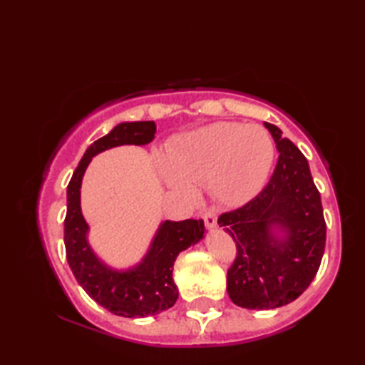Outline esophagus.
<instances>
[{
	"label": "esophagus",
	"mask_w": 365,
	"mask_h": 365,
	"mask_svg": "<svg viewBox=\"0 0 365 365\" xmlns=\"http://www.w3.org/2000/svg\"><path fill=\"white\" fill-rule=\"evenodd\" d=\"M202 218H204V222H205L207 227H215L216 226V212L212 210V208L204 213Z\"/></svg>",
	"instance_id": "34e87169"
}]
</instances>
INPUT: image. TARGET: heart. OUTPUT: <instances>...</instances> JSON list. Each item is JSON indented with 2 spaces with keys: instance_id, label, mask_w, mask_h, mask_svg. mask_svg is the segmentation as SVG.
Instances as JSON below:
<instances>
[{
  "instance_id": "obj_1",
  "label": "heart",
  "mask_w": 365,
  "mask_h": 365,
  "mask_svg": "<svg viewBox=\"0 0 365 365\" xmlns=\"http://www.w3.org/2000/svg\"><path fill=\"white\" fill-rule=\"evenodd\" d=\"M273 158L274 143L263 127L218 122L170 145L165 177L170 187L188 195L192 185L208 182L216 199L238 204L262 187Z\"/></svg>"
}]
</instances>
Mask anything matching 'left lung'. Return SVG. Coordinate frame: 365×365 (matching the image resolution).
<instances>
[{
    "label": "left lung",
    "instance_id": "left-lung-1",
    "mask_svg": "<svg viewBox=\"0 0 365 365\" xmlns=\"http://www.w3.org/2000/svg\"><path fill=\"white\" fill-rule=\"evenodd\" d=\"M265 127L279 150L273 175L250 202L218 218L237 246L227 293L245 309H274L297 299L314 281L327 243L322 197L306 157L273 123ZM274 225L284 229L285 239L272 237Z\"/></svg>",
    "mask_w": 365,
    "mask_h": 365
}]
</instances>
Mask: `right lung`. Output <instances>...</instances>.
Segmentation results:
<instances>
[{
    "instance_id": "1",
    "label": "right lung",
    "mask_w": 365,
    "mask_h": 365,
    "mask_svg": "<svg viewBox=\"0 0 365 365\" xmlns=\"http://www.w3.org/2000/svg\"><path fill=\"white\" fill-rule=\"evenodd\" d=\"M155 131L153 120L119 123L88 147L67 187L64 245L68 267L92 299L127 319L157 315L175 304L178 290L173 281V265L178 254L204 237V221H165L143 263L128 271L110 269L88 245V224L80 207L81 178L94 155L122 144H149Z\"/></svg>"
}]
</instances>
